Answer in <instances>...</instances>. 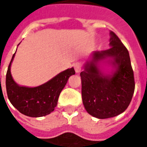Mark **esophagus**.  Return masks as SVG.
Instances as JSON below:
<instances>
[{"label": "esophagus", "mask_w": 147, "mask_h": 147, "mask_svg": "<svg viewBox=\"0 0 147 147\" xmlns=\"http://www.w3.org/2000/svg\"><path fill=\"white\" fill-rule=\"evenodd\" d=\"M74 68H75V70H76V73H80L81 71H82V65L81 64L80 62H76L74 65Z\"/></svg>", "instance_id": "esophagus-1"}]
</instances>
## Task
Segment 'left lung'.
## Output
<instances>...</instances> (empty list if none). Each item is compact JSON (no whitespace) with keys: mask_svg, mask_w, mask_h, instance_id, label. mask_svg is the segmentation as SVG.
I'll list each match as a JSON object with an SVG mask.
<instances>
[{"mask_svg":"<svg viewBox=\"0 0 147 147\" xmlns=\"http://www.w3.org/2000/svg\"><path fill=\"white\" fill-rule=\"evenodd\" d=\"M110 49L94 51L80 73L82 97L86 111L98 119L123 113L130 105L135 88L130 55L118 36L110 31ZM106 62L112 70L105 73Z\"/></svg>","mask_w":147,"mask_h":147,"instance_id":"obj_1","label":"left lung"}]
</instances>
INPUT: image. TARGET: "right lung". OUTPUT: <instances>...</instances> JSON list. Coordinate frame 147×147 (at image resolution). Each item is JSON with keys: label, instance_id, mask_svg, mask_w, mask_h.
Listing matches in <instances>:
<instances>
[{"label": "right lung", "instance_id": "right-lung-1", "mask_svg": "<svg viewBox=\"0 0 147 147\" xmlns=\"http://www.w3.org/2000/svg\"><path fill=\"white\" fill-rule=\"evenodd\" d=\"M15 53L13 55L6 76L8 99L16 109L26 116L40 117L48 115L56 107L58 98L69 77L76 74L75 69L71 67L61 71L50 80L36 87L21 86L13 80L10 72Z\"/></svg>", "mask_w": 147, "mask_h": 147}]
</instances>
